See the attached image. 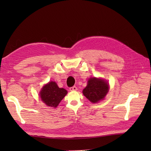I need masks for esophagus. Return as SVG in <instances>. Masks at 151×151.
I'll return each instance as SVG.
<instances>
[{
	"mask_svg": "<svg viewBox=\"0 0 151 151\" xmlns=\"http://www.w3.org/2000/svg\"><path fill=\"white\" fill-rule=\"evenodd\" d=\"M69 89L70 91H76L77 90V88H76V86H73V87H70Z\"/></svg>",
	"mask_w": 151,
	"mask_h": 151,
	"instance_id": "1",
	"label": "esophagus"
}]
</instances>
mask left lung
Instances as JSON below:
<instances>
[{
  "label": "left lung",
  "mask_w": 151,
  "mask_h": 151,
  "mask_svg": "<svg viewBox=\"0 0 151 151\" xmlns=\"http://www.w3.org/2000/svg\"><path fill=\"white\" fill-rule=\"evenodd\" d=\"M108 84L104 80L91 78L88 80V85L83 90V94L93 103L102 100L108 92Z\"/></svg>",
  "instance_id": "8db88e82"
}]
</instances>
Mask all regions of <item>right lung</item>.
<instances>
[{"instance_id":"obj_1","label":"right lung","mask_w":151,"mask_h":151,"mask_svg":"<svg viewBox=\"0 0 151 151\" xmlns=\"http://www.w3.org/2000/svg\"><path fill=\"white\" fill-rule=\"evenodd\" d=\"M67 93L65 89L60 88L55 82H50L43 86L40 92V97L46 105L56 108Z\"/></svg>"}]
</instances>
